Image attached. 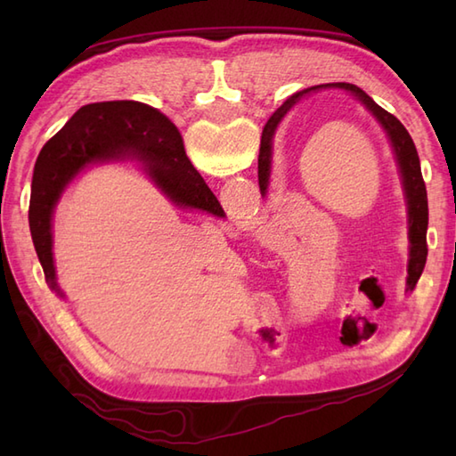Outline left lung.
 <instances>
[{
	"label": "left lung",
	"mask_w": 456,
	"mask_h": 456,
	"mask_svg": "<svg viewBox=\"0 0 456 456\" xmlns=\"http://www.w3.org/2000/svg\"><path fill=\"white\" fill-rule=\"evenodd\" d=\"M335 88H345L348 92H353L358 100H361L368 111H372L374 118L382 123V127L388 133V137L392 141V147L395 151V157H398L400 164V172L403 178V190H405V198H408V217H410V265H408V289H413L415 284L425 268V260H428V223H429V209H428V190H425V182L421 176V162L418 157V149L410 137V133L405 131L400 119H395L392 113L382 110L370 95L362 92L358 86L354 84H345L338 82L333 84ZM323 88V86H315V88H307L304 92L294 94L292 98L286 100L282 105H280L278 111L268 119L266 127L263 131V139H260V152H258V186L260 193H266L268 186V176H270V157H273V147H270V141H273V134L278 121L284 118L288 110L302 98L304 94ZM172 129H176L170 123ZM178 133V131H176ZM180 137V133H178ZM176 164L182 168L188 167V159L186 152H183V144L182 137L176 142Z\"/></svg>",
	"instance_id": "1"
}]
</instances>
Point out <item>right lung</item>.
Segmentation results:
<instances>
[{"instance_id": "right-lung-1", "label": "right lung", "mask_w": 456, "mask_h": 456, "mask_svg": "<svg viewBox=\"0 0 456 456\" xmlns=\"http://www.w3.org/2000/svg\"><path fill=\"white\" fill-rule=\"evenodd\" d=\"M176 129L157 110L139 102H102L84 105L38 154L28 203V227L48 286L58 289L53 263V209L66 183L86 164L118 159L125 152H147L160 186L186 208L223 217L217 198L188 160L176 164Z\"/></svg>"}]
</instances>
